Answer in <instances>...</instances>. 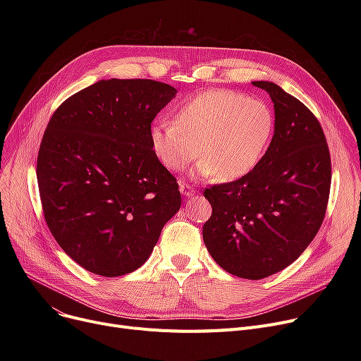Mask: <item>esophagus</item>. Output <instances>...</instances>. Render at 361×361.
Here are the masks:
<instances>
[{"instance_id":"1","label":"esophagus","mask_w":361,"mask_h":361,"mask_svg":"<svg viewBox=\"0 0 361 361\" xmlns=\"http://www.w3.org/2000/svg\"><path fill=\"white\" fill-rule=\"evenodd\" d=\"M180 192L184 196H192V195H195V188L190 184H187L184 181H180Z\"/></svg>"}]
</instances>
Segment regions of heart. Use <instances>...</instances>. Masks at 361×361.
Segmentation results:
<instances>
[{
	"label": "heart",
	"mask_w": 361,
	"mask_h": 361,
	"mask_svg": "<svg viewBox=\"0 0 361 361\" xmlns=\"http://www.w3.org/2000/svg\"><path fill=\"white\" fill-rule=\"evenodd\" d=\"M275 118L271 108L245 94L212 89L185 101L173 121L150 127V146L171 171L185 168L199 152L193 174L235 180L255 168L267 149Z\"/></svg>",
	"instance_id": "heart-1"
}]
</instances>
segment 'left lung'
<instances>
[{
  "instance_id": "left-lung-1",
  "label": "left lung",
  "mask_w": 361,
  "mask_h": 361,
  "mask_svg": "<svg viewBox=\"0 0 361 361\" xmlns=\"http://www.w3.org/2000/svg\"><path fill=\"white\" fill-rule=\"evenodd\" d=\"M275 133L252 171L204 190L212 215L203 225L207 252L222 269L262 279L287 268L324 222L331 190V155L314 114L272 82Z\"/></svg>"
}]
</instances>
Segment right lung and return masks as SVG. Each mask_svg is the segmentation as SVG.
Returning <instances> with one entry per match:
<instances>
[{"mask_svg":"<svg viewBox=\"0 0 361 361\" xmlns=\"http://www.w3.org/2000/svg\"><path fill=\"white\" fill-rule=\"evenodd\" d=\"M177 90L150 79L99 80L55 109L36 177L44 218L86 271L140 268L181 206L176 177L150 146V124Z\"/></svg>","mask_w":361,"mask_h":361,"instance_id":"add662e5","label":"right lung"}]
</instances>
